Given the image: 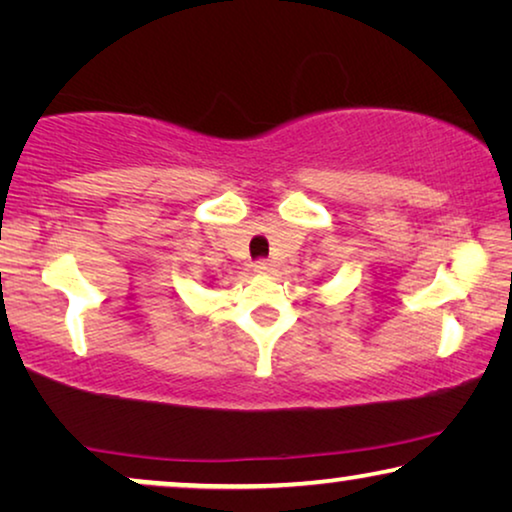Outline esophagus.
Returning a JSON list of instances; mask_svg holds the SVG:
<instances>
[{"mask_svg": "<svg viewBox=\"0 0 512 512\" xmlns=\"http://www.w3.org/2000/svg\"><path fill=\"white\" fill-rule=\"evenodd\" d=\"M254 270L258 272V275H272V272H275V265H272L270 261H256Z\"/></svg>", "mask_w": 512, "mask_h": 512, "instance_id": "1", "label": "esophagus"}]
</instances>
